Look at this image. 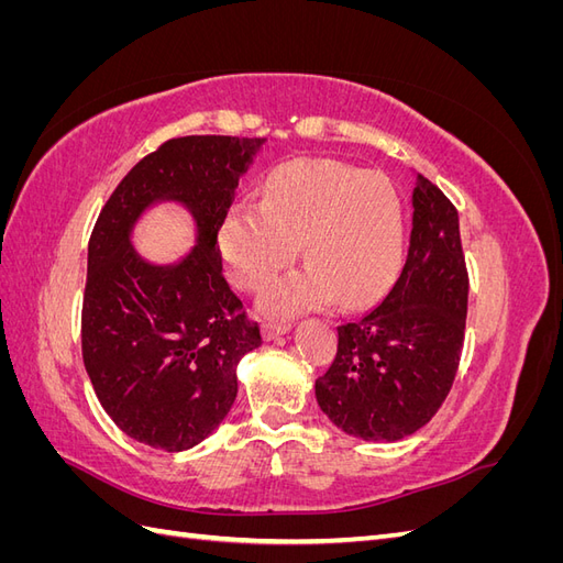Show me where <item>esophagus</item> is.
<instances>
[{
    "label": "esophagus",
    "instance_id": "1",
    "mask_svg": "<svg viewBox=\"0 0 563 563\" xmlns=\"http://www.w3.org/2000/svg\"><path fill=\"white\" fill-rule=\"evenodd\" d=\"M288 331H291V327H288V323H265V327H263L265 340H277L279 335H284Z\"/></svg>",
    "mask_w": 563,
    "mask_h": 563
}]
</instances>
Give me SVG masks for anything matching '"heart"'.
Here are the masks:
<instances>
[{
  "instance_id": "b5f03b06",
  "label": "heart",
  "mask_w": 563,
  "mask_h": 563,
  "mask_svg": "<svg viewBox=\"0 0 563 563\" xmlns=\"http://www.w3.org/2000/svg\"><path fill=\"white\" fill-rule=\"evenodd\" d=\"M302 255L310 265L279 279L261 300L267 317H296L338 298L364 308L395 282L404 258V211L391 183L331 159L277 166L263 203L242 201L218 228L232 282L261 291Z\"/></svg>"
}]
</instances>
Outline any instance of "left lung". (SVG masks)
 <instances>
[{"label":"left lung","mask_w":563,"mask_h":563,"mask_svg":"<svg viewBox=\"0 0 563 563\" xmlns=\"http://www.w3.org/2000/svg\"><path fill=\"white\" fill-rule=\"evenodd\" d=\"M408 258L385 298L338 327V354L314 383L335 428L399 441L428 424L453 385L467 317V269L457 211L420 174Z\"/></svg>","instance_id":"obj_1"}]
</instances>
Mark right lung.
Segmentation results:
<instances>
[{
  "label": "right lung",
  "mask_w": 563,
  "mask_h": 563,
  "mask_svg": "<svg viewBox=\"0 0 563 563\" xmlns=\"http://www.w3.org/2000/svg\"><path fill=\"white\" fill-rule=\"evenodd\" d=\"M265 139L185 135L135 164L100 211L89 242L81 354L96 397L145 446L187 451L236 399V366L261 347L258 323L223 277L218 228ZM162 202L188 211L196 246L157 264L132 232Z\"/></svg>",
  "instance_id": "right-lung-1"
}]
</instances>
